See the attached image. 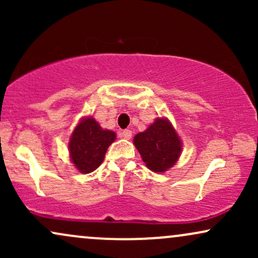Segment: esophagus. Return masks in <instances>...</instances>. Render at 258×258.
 <instances>
[{
  "instance_id": "34e87169",
  "label": "esophagus",
  "mask_w": 258,
  "mask_h": 258,
  "mask_svg": "<svg viewBox=\"0 0 258 258\" xmlns=\"http://www.w3.org/2000/svg\"><path fill=\"white\" fill-rule=\"evenodd\" d=\"M121 136H122V137L125 139H131L132 131H131V130H123V131L121 132Z\"/></svg>"
}]
</instances>
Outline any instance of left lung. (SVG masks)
Here are the masks:
<instances>
[{"instance_id":"left-lung-1","label":"left lung","mask_w":258,"mask_h":258,"mask_svg":"<svg viewBox=\"0 0 258 258\" xmlns=\"http://www.w3.org/2000/svg\"><path fill=\"white\" fill-rule=\"evenodd\" d=\"M133 143L147 167L154 172H165L172 167L182 150L179 137L165 119H158L146 131L136 135Z\"/></svg>"}]
</instances>
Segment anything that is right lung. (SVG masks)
Wrapping results in <instances>:
<instances>
[{
	"instance_id": "add662e5",
	"label": "right lung",
	"mask_w": 258,
	"mask_h": 258,
	"mask_svg": "<svg viewBox=\"0 0 258 258\" xmlns=\"http://www.w3.org/2000/svg\"><path fill=\"white\" fill-rule=\"evenodd\" d=\"M116 136L103 130L93 117H86L74 130L69 150L73 164L82 173H90L102 165L105 153Z\"/></svg>"
}]
</instances>
